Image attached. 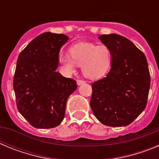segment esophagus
<instances>
[{
  "mask_svg": "<svg viewBox=\"0 0 159 159\" xmlns=\"http://www.w3.org/2000/svg\"><path fill=\"white\" fill-rule=\"evenodd\" d=\"M85 83H86V81L81 80H77V84H78V85H82V84H84Z\"/></svg>",
  "mask_w": 159,
  "mask_h": 159,
  "instance_id": "1",
  "label": "esophagus"
}]
</instances>
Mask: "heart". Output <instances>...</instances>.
I'll list each match as a JSON object with an SVG mask.
<instances>
[{"label": "heart", "mask_w": 159, "mask_h": 159, "mask_svg": "<svg viewBox=\"0 0 159 159\" xmlns=\"http://www.w3.org/2000/svg\"><path fill=\"white\" fill-rule=\"evenodd\" d=\"M69 56L61 55L59 63L65 72L71 74L76 66L81 67L82 72L89 79L96 80L104 76L111 67L113 54L106 44L95 43H75L70 47Z\"/></svg>", "instance_id": "1"}]
</instances>
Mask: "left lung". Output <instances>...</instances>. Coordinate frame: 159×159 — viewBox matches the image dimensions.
Segmentation results:
<instances>
[{"instance_id": "obj_1", "label": "left lung", "mask_w": 159, "mask_h": 159, "mask_svg": "<svg viewBox=\"0 0 159 159\" xmlns=\"http://www.w3.org/2000/svg\"><path fill=\"white\" fill-rule=\"evenodd\" d=\"M99 40L111 49V68L92 84L90 106L97 119L109 127L130 124L146 108L151 75L145 55L130 40L117 34Z\"/></svg>"}]
</instances>
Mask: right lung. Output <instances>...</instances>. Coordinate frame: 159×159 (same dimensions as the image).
<instances>
[{
    "mask_svg": "<svg viewBox=\"0 0 159 159\" xmlns=\"http://www.w3.org/2000/svg\"><path fill=\"white\" fill-rule=\"evenodd\" d=\"M68 37L44 32L20 53L13 77L19 112L32 127L53 128L63 121L66 103L75 92V80L57 72L59 52Z\"/></svg>",
    "mask_w": 159,
    "mask_h": 159,
    "instance_id": "obj_1",
    "label": "right lung"
}]
</instances>
